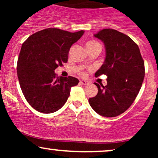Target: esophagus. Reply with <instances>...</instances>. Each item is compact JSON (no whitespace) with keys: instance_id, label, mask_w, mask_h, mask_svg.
Segmentation results:
<instances>
[{"instance_id":"34e87169","label":"esophagus","mask_w":158,"mask_h":158,"mask_svg":"<svg viewBox=\"0 0 158 158\" xmlns=\"http://www.w3.org/2000/svg\"><path fill=\"white\" fill-rule=\"evenodd\" d=\"M80 83L81 85H87L89 84V81H87V80H84V79H82V80H80Z\"/></svg>"}]
</instances>
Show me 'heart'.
<instances>
[{
	"instance_id": "b5f03b06",
	"label": "heart",
	"mask_w": 158,
	"mask_h": 158,
	"mask_svg": "<svg viewBox=\"0 0 158 158\" xmlns=\"http://www.w3.org/2000/svg\"><path fill=\"white\" fill-rule=\"evenodd\" d=\"M94 47H101L100 44L95 40H90L88 41V42L86 43V48H94ZM81 75L84 76L85 75V71H81L80 73Z\"/></svg>"
}]
</instances>
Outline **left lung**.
<instances>
[{"instance_id": "obj_1", "label": "left lung", "mask_w": 158, "mask_h": 158, "mask_svg": "<svg viewBox=\"0 0 158 158\" xmlns=\"http://www.w3.org/2000/svg\"><path fill=\"white\" fill-rule=\"evenodd\" d=\"M104 43L106 59L95 77H108L107 85L94 84L98 94L90 98V106L99 115L117 117L131 106L145 76L144 61L139 49L129 36L114 30L103 29L94 35Z\"/></svg>"}]
</instances>
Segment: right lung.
Instances as JSON below:
<instances>
[{
	"label": "right lung",
	"mask_w": 158,
	"mask_h": 158,
	"mask_svg": "<svg viewBox=\"0 0 158 158\" xmlns=\"http://www.w3.org/2000/svg\"><path fill=\"white\" fill-rule=\"evenodd\" d=\"M84 32L48 28L32 34L23 43L17 63L18 78L25 99L34 109L53 113L67 102L70 88L78 85L79 79L57 77L54 71L68 61L70 47Z\"/></svg>",
	"instance_id": "add662e5"
}]
</instances>
